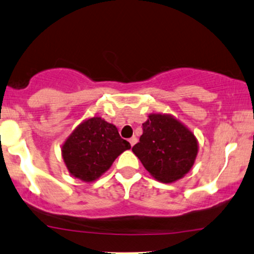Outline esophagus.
<instances>
[{"label": "esophagus", "mask_w": 254, "mask_h": 254, "mask_svg": "<svg viewBox=\"0 0 254 254\" xmlns=\"http://www.w3.org/2000/svg\"><path fill=\"white\" fill-rule=\"evenodd\" d=\"M129 142H130V144H131V146H133L134 145V144H136L137 143V138L136 137H131L130 138V139H129Z\"/></svg>", "instance_id": "esophagus-1"}]
</instances>
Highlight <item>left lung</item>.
I'll return each mask as SVG.
<instances>
[{"label": "left lung", "instance_id": "8db88e82", "mask_svg": "<svg viewBox=\"0 0 254 254\" xmlns=\"http://www.w3.org/2000/svg\"><path fill=\"white\" fill-rule=\"evenodd\" d=\"M133 153L152 177L172 183L190 171L198 153L194 134L170 115L151 114Z\"/></svg>", "mask_w": 254, "mask_h": 254}]
</instances>
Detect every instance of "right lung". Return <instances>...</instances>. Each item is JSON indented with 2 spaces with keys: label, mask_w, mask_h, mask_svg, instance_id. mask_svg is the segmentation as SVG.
Returning <instances> with one entry per match:
<instances>
[{
  "label": "right lung",
  "mask_w": 254,
  "mask_h": 254,
  "mask_svg": "<svg viewBox=\"0 0 254 254\" xmlns=\"http://www.w3.org/2000/svg\"><path fill=\"white\" fill-rule=\"evenodd\" d=\"M131 147L114 124L92 117L78 125L62 146L69 172L83 182H94L110 169L115 159Z\"/></svg>",
  "instance_id": "obj_1"
}]
</instances>
